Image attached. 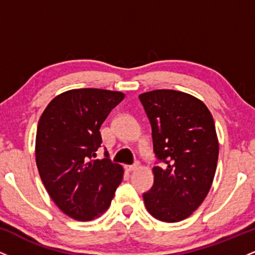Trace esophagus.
Segmentation results:
<instances>
[{"instance_id": "obj_1", "label": "esophagus", "mask_w": 255, "mask_h": 255, "mask_svg": "<svg viewBox=\"0 0 255 255\" xmlns=\"http://www.w3.org/2000/svg\"><path fill=\"white\" fill-rule=\"evenodd\" d=\"M137 168H139V163H135V164H133V165H127V166H126L127 171H134V170H136Z\"/></svg>"}]
</instances>
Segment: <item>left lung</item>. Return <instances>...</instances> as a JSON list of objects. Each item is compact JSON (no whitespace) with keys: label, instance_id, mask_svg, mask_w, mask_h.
<instances>
[{"label":"left lung","instance_id":"8db88e82","mask_svg":"<svg viewBox=\"0 0 255 255\" xmlns=\"http://www.w3.org/2000/svg\"><path fill=\"white\" fill-rule=\"evenodd\" d=\"M152 128L153 151L164 166L152 169L154 182L144 203L158 221L186 219L206 198L217 168L215 121L200 99L175 90L141 93Z\"/></svg>","mask_w":255,"mask_h":255}]
</instances>
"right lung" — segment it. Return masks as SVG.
<instances>
[{
    "label": "right lung",
    "instance_id": "1",
    "mask_svg": "<svg viewBox=\"0 0 255 255\" xmlns=\"http://www.w3.org/2000/svg\"><path fill=\"white\" fill-rule=\"evenodd\" d=\"M125 93L101 89L69 90L55 97L40 116L36 135L39 176L54 203L77 221H92L109 209L124 168L101 147V126Z\"/></svg>",
    "mask_w": 255,
    "mask_h": 255
}]
</instances>
